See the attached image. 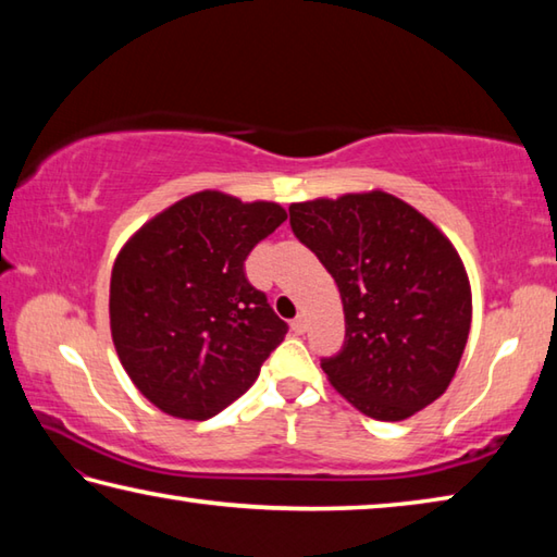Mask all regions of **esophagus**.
<instances>
[{"label": "esophagus", "instance_id": "obj_1", "mask_svg": "<svg viewBox=\"0 0 557 557\" xmlns=\"http://www.w3.org/2000/svg\"><path fill=\"white\" fill-rule=\"evenodd\" d=\"M290 327H294L296 335H304L306 330H308V318H306V315H298V318L294 320V323H290Z\"/></svg>", "mask_w": 557, "mask_h": 557}]
</instances>
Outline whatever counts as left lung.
<instances>
[{
    "instance_id": "8db88e82",
    "label": "left lung",
    "mask_w": 557,
    "mask_h": 557,
    "mask_svg": "<svg viewBox=\"0 0 557 557\" xmlns=\"http://www.w3.org/2000/svg\"><path fill=\"white\" fill-rule=\"evenodd\" d=\"M296 237L333 273L345 347L327 382L376 421H406L445 394L472 325V288L453 242L392 193L288 208Z\"/></svg>"
}]
</instances>
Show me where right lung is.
I'll return each instance as SVG.
<instances>
[{
    "mask_svg": "<svg viewBox=\"0 0 557 557\" xmlns=\"http://www.w3.org/2000/svg\"><path fill=\"white\" fill-rule=\"evenodd\" d=\"M288 218L278 202L200 190L141 224L112 267L110 330L134 386L183 421H208L257 382L288 333L244 259Z\"/></svg>",
    "mask_w": 557,
    "mask_h": 557,
    "instance_id": "right-lung-1",
    "label": "right lung"
}]
</instances>
